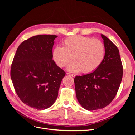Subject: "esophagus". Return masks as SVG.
Wrapping results in <instances>:
<instances>
[{
	"instance_id": "esophagus-1",
	"label": "esophagus",
	"mask_w": 135,
	"mask_h": 135,
	"mask_svg": "<svg viewBox=\"0 0 135 135\" xmlns=\"http://www.w3.org/2000/svg\"><path fill=\"white\" fill-rule=\"evenodd\" d=\"M66 75L68 76H71L72 77H74L75 76L74 74H70V73H66Z\"/></svg>"
}]
</instances>
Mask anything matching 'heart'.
<instances>
[{"label":"heart","mask_w":135,"mask_h":135,"mask_svg":"<svg viewBox=\"0 0 135 135\" xmlns=\"http://www.w3.org/2000/svg\"><path fill=\"white\" fill-rule=\"evenodd\" d=\"M105 47L101 40L80 35L69 36L63 42V47L57 46L52 52L53 59L57 65L63 68L73 61L67 68L70 71L84 73L96 70L103 62Z\"/></svg>","instance_id":"1"}]
</instances>
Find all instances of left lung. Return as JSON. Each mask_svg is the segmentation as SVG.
Returning a JSON list of instances; mask_svg holds the SVG:
<instances>
[{
    "label": "left lung",
    "mask_w": 135,
    "mask_h": 135,
    "mask_svg": "<svg viewBox=\"0 0 135 135\" xmlns=\"http://www.w3.org/2000/svg\"><path fill=\"white\" fill-rule=\"evenodd\" d=\"M105 47L103 62L96 70L74 78L78 101L87 110L108 106L116 96L123 76V66L117 46L101 34Z\"/></svg>",
    "instance_id": "1"
}]
</instances>
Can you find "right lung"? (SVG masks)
Returning <instances> with one entry per match:
<instances>
[{
	"label": "right lung",
	"instance_id": "1",
	"mask_svg": "<svg viewBox=\"0 0 135 135\" xmlns=\"http://www.w3.org/2000/svg\"><path fill=\"white\" fill-rule=\"evenodd\" d=\"M55 35H38L18 46L11 69L15 91L24 104L46 109L58 96L65 72L52 60Z\"/></svg>",
	"mask_w": 135,
	"mask_h": 135
}]
</instances>
